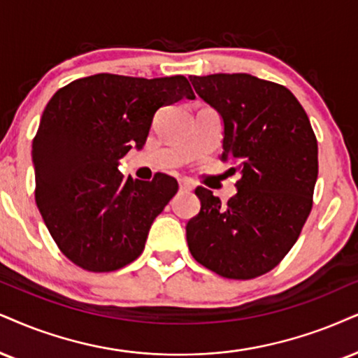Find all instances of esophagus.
Listing matches in <instances>:
<instances>
[{"label": "esophagus", "instance_id": "34e87169", "mask_svg": "<svg viewBox=\"0 0 358 358\" xmlns=\"http://www.w3.org/2000/svg\"><path fill=\"white\" fill-rule=\"evenodd\" d=\"M179 186H180V189H184V191H192V189L196 187V186H194V182H192L191 179H180L179 180Z\"/></svg>", "mask_w": 358, "mask_h": 358}]
</instances>
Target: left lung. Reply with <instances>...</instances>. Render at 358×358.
<instances>
[{
	"mask_svg": "<svg viewBox=\"0 0 358 358\" xmlns=\"http://www.w3.org/2000/svg\"><path fill=\"white\" fill-rule=\"evenodd\" d=\"M199 98L222 119L220 161L241 172L222 204L197 187L201 210L186 226L189 250L227 279H254L277 266L310 214L319 174L317 139L287 87L252 74L191 76Z\"/></svg>",
	"mask_w": 358,
	"mask_h": 358,
	"instance_id": "1",
	"label": "left lung"
}]
</instances>
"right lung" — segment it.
<instances>
[{
    "label": "right lung",
    "mask_w": 358,
    "mask_h": 358,
    "mask_svg": "<svg viewBox=\"0 0 358 358\" xmlns=\"http://www.w3.org/2000/svg\"><path fill=\"white\" fill-rule=\"evenodd\" d=\"M182 98H196L184 76L101 73L69 83L46 104L31 151L34 196L52 239L76 266L111 272L143 252L178 180H134L119 161L143 149L159 108Z\"/></svg>",
    "instance_id": "obj_1"
}]
</instances>
